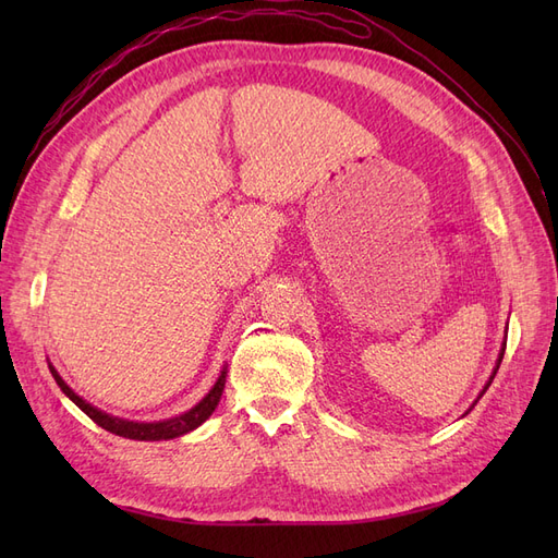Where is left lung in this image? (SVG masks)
Instances as JSON below:
<instances>
[{
  "label": "left lung",
  "instance_id": "1",
  "mask_svg": "<svg viewBox=\"0 0 558 558\" xmlns=\"http://www.w3.org/2000/svg\"><path fill=\"white\" fill-rule=\"evenodd\" d=\"M502 353H505V342H502V349H500V353H498V361H496V367H494V375L492 377H488V381H486V386L482 388V393H480V398L486 393V388L488 386H492V381H494V377H496V373H498V367H500V361H502ZM472 404H477V400L475 402H472Z\"/></svg>",
  "mask_w": 558,
  "mask_h": 558
}]
</instances>
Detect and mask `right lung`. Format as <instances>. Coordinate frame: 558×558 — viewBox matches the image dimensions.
Segmentation results:
<instances>
[{
    "label": "right lung",
    "instance_id": "1",
    "mask_svg": "<svg viewBox=\"0 0 558 558\" xmlns=\"http://www.w3.org/2000/svg\"><path fill=\"white\" fill-rule=\"evenodd\" d=\"M48 369L50 375L56 377L58 386L62 388V393L70 398L76 408L81 412H86L97 426H102L105 430L113 433V435H121V437H128V440H144V442H156V440H172V437H181L185 433L195 430L197 426L205 424V421L211 416V412L216 410L218 400H221L223 396V388H226V367L221 369V377L216 379V384L211 386V391L202 398L195 408H191L189 412H183L174 418H167V421H154V424H144V421H128V418H118V416H111L102 410L93 408L90 402L83 400L81 396H76L70 386H66V381L58 375V369L48 363Z\"/></svg>",
    "mask_w": 558,
    "mask_h": 558
}]
</instances>
